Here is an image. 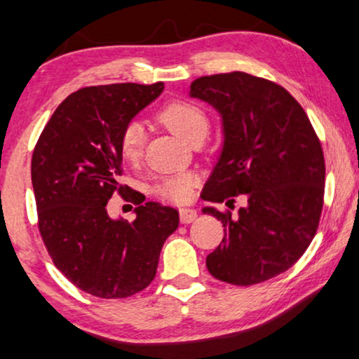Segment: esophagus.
I'll use <instances>...</instances> for the list:
<instances>
[{
  "instance_id": "esophagus-1",
  "label": "esophagus",
  "mask_w": 359,
  "mask_h": 359,
  "mask_svg": "<svg viewBox=\"0 0 359 359\" xmlns=\"http://www.w3.org/2000/svg\"><path fill=\"white\" fill-rule=\"evenodd\" d=\"M197 219V210L196 209H180V222L182 224H191Z\"/></svg>"
}]
</instances>
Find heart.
I'll use <instances>...</instances> for the list:
<instances>
[{
	"label": "heart",
	"instance_id": "obj_1",
	"mask_svg": "<svg viewBox=\"0 0 359 359\" xmlns=\"http://www.w3.org/2000/svg\"><path fill=\"white\" fill-rule=\"evenodd\" d=\"M158 120L172 132L182 137L189 144L204 140L209 132V116L197 103L174 100L163 105L158 111ZM145 144V128L138 120H130L123 125L118 135V152L125 162L135 163L142 157ZM194 177L191 174L162 175L155 180L154 192L174 202H184L191 197Z\"/></svg>",
	"mask_w": 359,
	"mask_h": 359
}]
</instances>
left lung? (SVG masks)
Returning a JSON list of instances; mask_svg holds the SVG:
<instances>
[{
	"label": "left lung",
	"mask_w": 359,
	"mask_h": 359,
	"mask_svg": "<svg viewBox=\"0 0 359 359\" xmlns=\"http://www.w3.org/2000/svg\"><path fill=\"white\" fill-rule=\"evenodd\" d=\"M191 97L222 116L221 157L202 198L239 212L204 207L224 226L221 245L207 256L215 279L236 286L264 283L304 254L319 226L325 155L303 107L286 88L244 72L201 76Z\"/></svg>",
	"instance_id": "8db88e82"
}]
</instances>
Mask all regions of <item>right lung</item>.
<instances>
[{
	"label": "right lung",
	"instance_id": "1",
	"mask_svg": "<svg viewBox=\"0 0 359 359\" xmlns=\"http://www.w3.org/2000/svg\"><path fill=\"white\" fill-rule=\"evenodd\" d=\"M163 92V83L85 86L68 95L43 128L32 158L38 229L55 266L88 294L122 299L152 283L179 212L132 196L135 221L111 219L123 196L118 135ZM145 201V197H144Z\"/></svg>",
	"mask_w": 359,
	"mask_h": 359
}]
</instances>
